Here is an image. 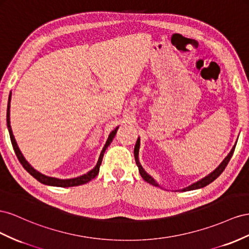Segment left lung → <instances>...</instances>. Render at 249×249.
Here are the masks:
<instances>
[{
	"mask_svg": "<svg viewBox=\"0 0 249 249\" xmlns=\"http://www.w3.org/2000/svg\"><path fill=\"white\" fill-rule=\"evenodd\" d=\"M139 148H140V139H138V141H137V144H136V147H134L133 153H134V159H136L137 166L139 167V172H140L141 176L143 177V179H144L145 181H147V182H149L150 184H152V186L160 187L159 184L155 182V180L152 178V177H151L150 175H149V174H147V173L145 172V170H144L143 168H142V166H141V164H140V161H139ZM235 148H236V145L232 147V149L231 150V152L229 153V155L226 156V158L224 159V160L221 162V164L219 165V167L215 170V171H213L211 174H209L208 176H205L204 178H202L201 180L197 181V182H195V183H193V184H191L190 187L184 188L182 191H191V190L200 189V188H203V187H205V186H208V184H210L211 182L214 181V180L217 178V177L223 172V170L225 169V167L227 166V164H229V161L231 160V156H232V153H233V151H235Z\"/></svg>",
	"mask_w": 249,
	"mask_h": 249,
	"instance_id": "obj_1",
	"label": "left lung"
}]
</instances>
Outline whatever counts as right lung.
<instances>
[{
    "label": "right lung",
    "mask_w": 249,
    "mask_h": 249,
    "mask_svg": "<svg viewBox=\"0 0 249 249\" xmlns=\"http://www.w3.org/2000/svg\"><path fill=\"white\" fill-rule=\"evenodd\" d=\"M10 100H11V93L9 95V100H8V106H7V126H8V130H9V134H10V140H11V144H12V147L14 149V152H16L17 154V158L18 160H19L20 164H22V166L24 167V169L26 170V171L31 174L35 179H37L39 182L44 183V184H48V186H54V187H61V188H68V187H75V186H80V184H84L87 183L89 181H90L93 178H95V177L98 175L99 173V169H100V166H101V162H102V159H103V155H104V152L106 150V148H107L109 146V144L111 143V141L113 140V138H115L116 133H117V130H118V127L115 129L112 130L109 134V137L107 139V142H106L105 146L103 147L102 151H101V154H100V158H99L98 160V162L96 167L90 170L89 172H88L87 174H84L82 176H79V177H76V178H71V179H58V178H54V177H49V176H46L44 174H41L39 172H37L36 170L33 169L30 165L29 162H28L25 158L23 156V154L20 153L19 149L18 147V144L16 142V139H14L13 134H12V130H11V126H10Z\"/></svg>",
    "instance_id": "obj_1"
}]
</instances>
